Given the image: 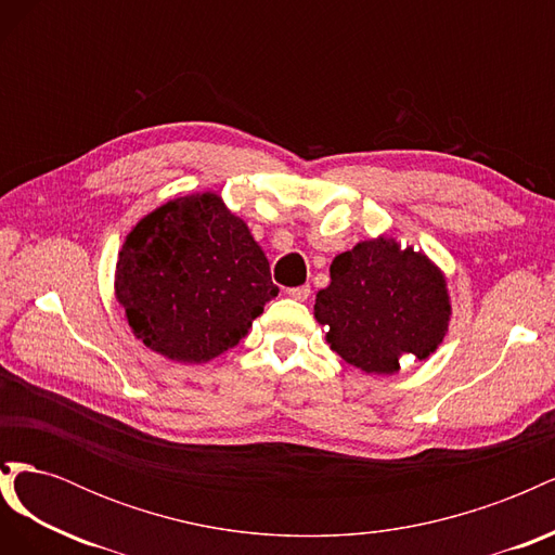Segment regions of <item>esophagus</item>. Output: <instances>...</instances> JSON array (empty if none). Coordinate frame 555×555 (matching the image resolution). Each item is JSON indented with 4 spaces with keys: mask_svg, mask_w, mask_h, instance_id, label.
<instances>
[{
    "mask_svg": "<svg viewBox=\"0 0 555 555\" xmlns=\"http://www.w3.org/2000/svg\"><path fill=\"white\" fill-rule=\"evenodd\" d=\"M287 294H289L294 300H308L310 287H308V284H304V287H292V289H287Z\"/></svg>",
    "mask_w": 555,
    "mask_h": 555,
    "instance_id": "34e87169",
    "label": "esophagus"
}]
</instances>
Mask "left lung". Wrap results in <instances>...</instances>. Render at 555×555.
<instances>
[{
    "label": "left lung",
    "mask_w": 555,
    "mask_h": 555,
    "mask_svg": "<svg viewBox=\"0 0 555 555\" xmlns=\"http://www.w3.org/2000/svg\"><path fill=\"white\" fill-rule=\"evenodd\" d=\"M314 319L343 361L367 375H396L402 357L426 361L442 345L451 322L447 275L424 249L382 233L333 259Z\"/></svg>",
    "instance_id": "1"
}]
</instances>
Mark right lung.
<instances>
[{"mask_svg": "<svg viewBox=\"0 0 555 555\" xmlns=\"http://www.w3.org/2000/svg\"><path fill=\"white\" fill-rule=\"evenodd\" d=\"M275 296L263 249L217 192L169 198L117 251L115 298L131 333L176 363L236 347Z\"/></svg>", "mask_w": 555, "mask_h": 555, "instance_id": "1", "label": "right lung"}]
</instances>
